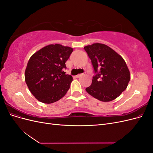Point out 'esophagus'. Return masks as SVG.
Here are the masks:
<instances>
[{"label":"esophagus","instance_id":"34e87169","mask_svg":"<svg viewBox=\"0 0 153 153\" xmlns=\"http://www.w3.org/2000/svg\"><path fill=\"white\" fill-rule=\"evenodd\" d=\"M84 73H82V74H80V75H76L75 77L76 78H79V77H80V76H82L83 75H84Z\"/></svg>","mask_w":153,"mask_h":153}]
</instances>
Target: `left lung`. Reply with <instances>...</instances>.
Here are the masks:
<instances>
[{"label":"left lung","instance_id":"obj_1","mask_svg":"<svg viewBox=\"0 0 153 153\" xmlns=\"http://www.w3.org/2000/svg\"><path fill=\"white\" fill-rule=\"evenodd\" d=\"M91 59L96 75L91 85L85 91L101 101L117 98L126 89L130 80V73L123 58L116 52L101 43L84 47Z\"/></svg>","mask_w":153,"mask_h":153}]
</instances>
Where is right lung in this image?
Here are the masks:
<instances>
[{
	"instance_id": "right-lung-1",
	"label": "right lung",
	"mask_w": 153,
	"mask_h": 153,
	"mask_svg": "<svg viewBox=\"0 0 153 153\" xmlns=\"http://www.w3.org/2000/svg\"><path fill=\"white\" fill-rule=\"evenodd\" d=\"M73 48L61 45H49L32 55L25 72L29 91L38 101L52 103L65 96L73 81L66 75L68 61Z\"/></svg>"
}]
</instances>
